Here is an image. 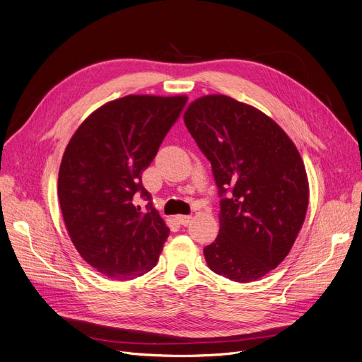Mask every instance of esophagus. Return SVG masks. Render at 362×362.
Masks as SVG:
<instances>
[{"mask_svg":"<svg viewBox=\"0 0 362 362\" xmlns=\"http://www.w3.org/2000/svg\"><path fill=\"white\" fill-rule=\"evenodd\" d=\"M177 218H178L180 225H182V226H187V225L192 222V216H185V214H181V216H178Z\"/></svg>","mask_w":362,"mask_h":362,"instance_id":"1","label":"esophagus"}]
</instances>
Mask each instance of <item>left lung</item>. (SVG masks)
<instances>
[{"mask_svg": "<svg viewBox=\"0 0 362 362\" xmlns=\"http://www.w3.org/2000/svg\"><path fill=\"white\" fill-rule=\"evenodd\" d=\"M184 122L221 196L206 264L235 282L257 281L288 255L305 221L310 187L299 151L275 120L226 95L198 98Z\"/></svg>", "mask_w": 362, "mask_h": 362, "instance_id": "8db88e82", "label": "left lung"}]
</instances>
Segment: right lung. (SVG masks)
<instances>
[{
  "label": "right lung",
  "mask_w": 362,
  "mask_h": 362,
  "mask_svg": "<svg viewBox=\"0 0 362 362\" xmlns=\"http://www.w3.org/2000/svg\"><path fill=\"white\" fill-rule=\"evenodd\" d=\"M185 96L128 95L75 131L59 170V201L74 246L103 275L127 281L157 264L169 228L141 184ZM137 197L150 202L146 211Z\"/></svg>",
  "instance_id": "right-lung-1"
}]
</instances>
